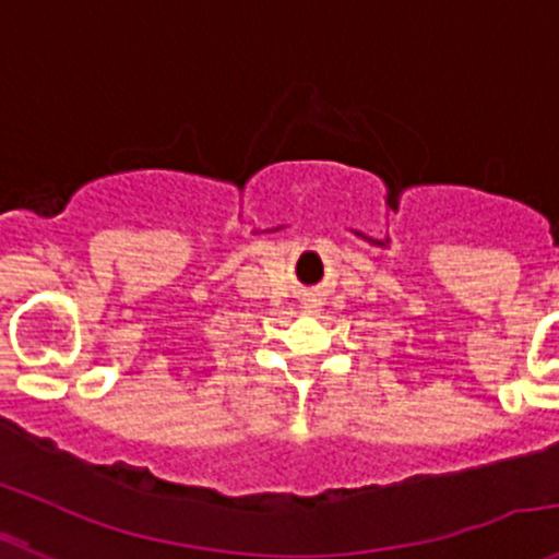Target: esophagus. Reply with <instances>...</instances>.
Returning a JSON list of instances; mask_svg holds the SVG:
<instances>
[{"mask_svg": "<svg viewBox=\"0 0 559 559\" xmlns=\"http://www.w3.org/2000/svg\"><path fill=\"white\" fill-rule=\"evenodd\" d=\"M312 307H320V301H318V298H312ZM309 312H318V309H309Z\"/></svg>", "mask_w": 559, "mask_h": 559, "instance_id": "obj_1", "label": "esophagus"}]
</instances>
